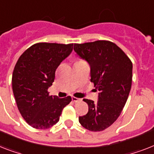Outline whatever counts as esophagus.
Segmentation results:
<instances>
[{
    "instance_id": "1",
    "label": "esophagus",
    "mask_w": 154,
    "mask_h": 154,
    "mask_svg": "<svg viewBox=\"0 0 154 154\" xmlns=\"http://www.w3.org/2000/svg\"><path fill=\"white\" fill-rule=\"evenodd\" d=\"M72 100H73V102H76V103H77V102H79V101H81V100L79 98H77V97H72Z\"/></svg>"
}]
</instances>
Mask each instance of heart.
<instances>
[{
	"label": "heart",
	"instance_id": "heart-1",
	"mask_svg": "<svg viewBox=\"0 0 154 154\" xmlns=\"http://www.w3.org/2000/svg\"><path fill=\"white\" fill-rule=\"evenodd\" d=\"M79 61H81V60H79Z\"/></svg>",
	"mask_w": 154,
	"mask_h": 154
}]
</instances>
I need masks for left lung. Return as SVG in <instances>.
Wrapping results in <instances>:
<instances>
[{
    "label": "left lung",
    "instance_id": "1",
    "mask_svg": "<svg viewBox=\"0 0 154 154\" xmlns=\"http://www.w3.org/2000/svg\"><path fill=\"white\" fill-rule=\"evenodd\" d=\"M74 51L91 67V82L99 90L98 101L84 99L88 112L80 116L85 129L102 131L109 127L120 116L127 102L132 84V62L116 43L97 40L74 43Z\"/></svg>",
    "mask_w": 154,
    "mask_h": 154
}]
</instances>
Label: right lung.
I'll list each match as a JSON object with an SVG mask.
<instances>
[{"label": "right lung", "mask_w": 154, "mask_h": 154, "mask_svg": "<svg viewBox=\"0 0 154 154\" xmlns=\"http://www.w3.org/2000/svg\"><path fill=\"white\" fill-rule=\"evenodd\" d=\"M73 43L38 42L19 57L12 73V85L21 116L33 128L49 129L59 121L71 97L49 95L60 63L73 51Z\"/></svg>", "instance_id": "1"}]
</instances>
